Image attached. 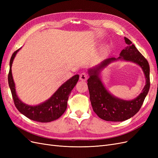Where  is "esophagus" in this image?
I'll list each match as a JSON object with an SVG mask.
<instances>
[{"label": "esophagus", "instance_id": "1", "mask_svg": "<svg viewBox=\"0 0 158 158\" xmlns=\"http://www.w3.org/2000/svg\"><path fill=\"white\" fill-rule=\"evenodd\" d=\"M88 78V74L85 73H81L80 75V80L82 81H85Z\"/></svg>", "mask_w": 158, "mask_h": 158}]
</instances>
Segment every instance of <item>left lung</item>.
Wrapping results in <instances>:
<instances>
[{
  "instance_id": "1",
  "label": "left lung",
  "mask_w": 158,
  "mask_h": 158,
  "mask_svg": "<svg viewBox=\"0 0 158 158\" xmlns=\"http://www.w3.org/2000/svg\"><path fill=\"white\" fill-rule=\"evenodd\" d=\"M125 41L127 46L122 50L118 58L107 59L88 70L89 78L88 80V86L93 110L99 118L107 121H124L135 115L141 108L150 86V66L148 60L128 38L125 37ZM118 59L133 61L138 64L145 73V86L143 92L132 100L127 101L113 97L104 88L99 78L100 72L103 68L111 61Z\"/></svg>"
}]
</instances>
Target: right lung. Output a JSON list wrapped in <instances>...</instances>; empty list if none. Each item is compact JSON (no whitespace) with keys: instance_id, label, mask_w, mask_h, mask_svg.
<instances>
[{"instance_id":"right-lung-1","label":"right lung","mask_w":158,"mask_h":158,"mask_svg":"<svg viewBox=\"0 0 158 158\" xmlns=\"http://www.w3.org/2000/svg\"><path fill=\"white\" fill-rule=\"evenodd\" d=\"M19 50L20 49L14 52L11 56L10 70L8 76L9 87L11 90L14 105L19 111L31 120L41 123H49L56 120L66 111L69 97L78 81L79 75H74L66 81L48 100L43 103L35 106L23 103L16 95L11 69L13 60Z\"/></svg>"}]
</instances>
